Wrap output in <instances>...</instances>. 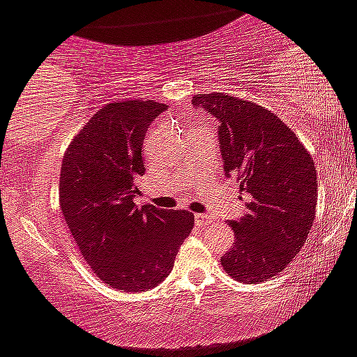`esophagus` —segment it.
Masks as SVG:
<instances>
[{"label":"esophagus","instance_id":"esophagus-1","mask_svg":"<svg viewBox=\"0 0 357 357\" xmlns=\"http://www.w3.org/2000/svg\"><path fill=\"white\" fill-rule=\"evenodd\" d=\"M195 222L198 224V226L205 227L206 224L210 222V217L206 215V213H196V215H195Z\"/></svg>","mask_w":357,"mask_h":357}]
</instances>
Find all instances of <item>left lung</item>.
Returning <instances> with one entry per match:
<instances>
[{
  "label": "left lung",
  "instance_id": "obj_1",
  "mask_svg": "<svg viewBox=\"0 0 357 357\" xmlns=\"http://www.w3.org/2000/svg\"><path fill=\"white\" fill-rule=\"evenodd\" d=\"M192 103L219 119L224 172L247 192V213L231 220L235 245L220 257L238 282H264L289 266L315 219L317 172L289 126L254 101L224 93Z\"/></svg>",
  "mask_w": 357,
  "mask_h": 357
}]
</instances>
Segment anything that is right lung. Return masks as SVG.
I'll use <instances>...</instances> for the list:
<instances>
[{
	"label": "right lung",
	"instance_id": "right-lung-1",
	"mask_svg": "<svg viewBox=\"0 0 357 357\" xmlns=\"http://www.w3.org/2000/svg\"><path fill=\"white\" fill-rule=\"evenodd\" d=\"M162 110L154 100L105 105L75 135L61 165L59 205L73 242L101 282L124 293L161 284L195 226L188 210L133 199L135 178L145 172V133Z\"/></svg>",
	"mask_w": 357,
	"mask_h": 357
}]
</instances>
